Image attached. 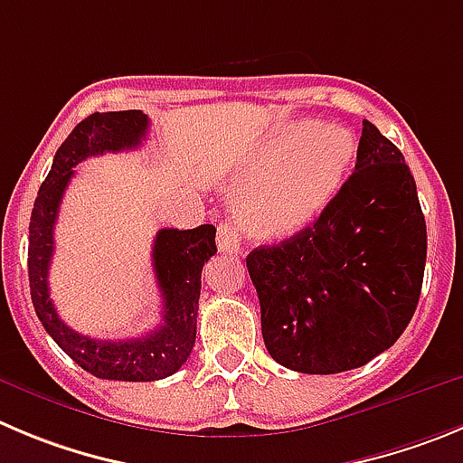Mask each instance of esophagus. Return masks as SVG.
I'll use <instances>...</instances> for the list:
<instances>
[{"instance_id": "esophagus-1", "label": "esophagus", "mask_w": 463, "mask_h": 463, "mask_svg": "<svg viewBox=\"0 0 463 463\" xmlns=\"http://www.w3.org/2000/svg\"><path fill=\"white\" fill-rule=\"evenodd\" d=\"M217 244H219V251L228 253V256H237V253L241 251L240 232H237V228L232 226L231 222H223L222 226H219Z\"/></svg>"}]
</instances>
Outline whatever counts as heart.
<instances>
[{
    "instance_id": "1",
    "label": "heart",
    "mask_w": 463,
    "mask_h": 463,
    "mask_svg": "<svg viewBox=\"0 0 463 463\" xmlns=\"http://www.w3.org/2000/svg\"><path fill=\"white\" fill-rule=\"evenodd\" d=\"M356 159V139L334 123H283L246 157L235 194L240 226L285 240L313 226L334 203Z\"/></svg>"
}]
</instances>
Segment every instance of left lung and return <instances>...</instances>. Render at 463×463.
Returning <instances> with one entry per match:
<instances>
[{"label":"left lung","instance_id":"8db88e82","mask_svg":"<svg viewBox=\"0 0 463 463\" xmlns=\"http://www.w3.org/2000/svg\"><path fill=\"white\" fill-rule=\"evenodd\" d=\"M425 258L416 180L400 148L363 120L356 168L322 217L246 256L269 356L306 374L373 361L411 322Z\"/></svg>","mask_w":463,"mask_h":463}]
</instances>
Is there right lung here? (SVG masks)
Here are the masks:
<instances>
[{
	"mask_svg": "<svg viewBox=\"0 0 463 463\" xmlns=\"http://www.w3.org/2000/svg\"><path fill=\"white\" fill-rule=\"evenodd\" d=\"M148 134V116L139 109L90 114L81 120L56 150L52 171L38 189L29 223V288L38 319L54 343L72 361L100 379L116 382H155L171 377L187 363L196 343V315L201 297L203 265L217 253L212 223L178 231L162 228L153 244V267L162 292V322L141 338L95 340L77 334L59 315L50 299V271L54 253V223L63 192L75 175L72 166L102 153L139 148Z\"/></svg>",
	"mask_w": 463,
	"mask_h": 463,
	"instance_id": "1",
	"label": "right lung"
}]
</instances>
